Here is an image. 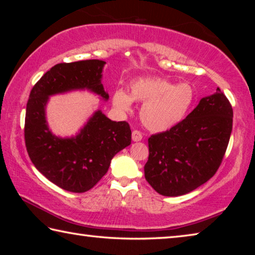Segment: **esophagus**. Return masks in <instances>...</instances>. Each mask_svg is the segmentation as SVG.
<instances>
[{
  "instance_id": "obj_1",
  "label": "esophagus",
  "mask_w": 255,
  "mask_h": 255,
  "mask_svg": "<svg viewBox=\"0 0 255 255\" xmlns=\"http://www.w3.org/2000/svg\"><path fill=\"white\" fill-rule=\"evenodd\" d=\"M141 138H143V135H141V132L139 130H133L131 133V139L133 141H140Z\"/></svg>"
}]
</instances>
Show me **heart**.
I'll list each match as a JSON object with an SVG mask.
<instances>
[{
	"label": "heart",
	"mask_w": 255,
	"mask_h": 255,
	"mask_svg": "<svg viewBox=\"0 0 255 255\" xmlns=\"http://www.w3.org/2000/svg\"><path fill=\"white\" fill-rule=\"evenodd\" d=\"M195 90L189 83L174 84L161 77H141L130 83V94L116 90L112 103L122 112L131 110L132 102H143L140 119L146 128L153 131L167 130L180 122L195 102Z\"/></svg>",
	"instance_id": "b5f03b06"
}]
</instances>
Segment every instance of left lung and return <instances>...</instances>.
<instances>
[{"label": "left lung", "instance_id": "left-lung-1", "mask_svg": "<svg viewBox=\"0 0 255 255\" xmlns=\"http://www.w3.org/2000/svg\"><path fill=\"white\" fill-rule=\"evenodd\" d=\"M233 127V109L221 89L202 98L187 118L148 138L145 179L166 197L189 193L217 172Z\"/></svg>", "mask_w": 255, "mask_h": 255}]
</instances>
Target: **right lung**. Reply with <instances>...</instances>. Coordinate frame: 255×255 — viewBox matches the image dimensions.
<instances>
[{
	"instance_id": "add662e5",
	"label": "right lung",
	"mask_w": 255,
	"mask_h": 255,
	"mask_svg": "<svg viewBox=\"0 0 255 255\" xmlns=\"http://www.w3.org/2000/svg\"><path fill=\"white\" fill-rule=\"evenodd\" d=\"M106 62L99 59L60 63L46 72L31 90L27 103L24 140L36 169L50 182L71 192L92 189L109 169L112 157L131 143L126 122H112L101 110L93 114L76 136H55L46 120L50 96L89 90L109 99L101 84Z\"/></svg>"
}]
</instances>
